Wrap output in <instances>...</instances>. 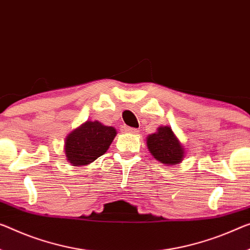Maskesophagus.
I'll return each mask as SVG.
<instances>
[{
  "mask_svg": "<svg viewBox=\"0 0 250 250\" xmlns=\"http://www.w3.org/2000/svg\"><path fill=\"white\" fill-rule=\"evenodd\" d=\"M123 129L125 130V132L127 133H132V134H137L138 133V129L137 128H133V127H128V126H124Z\"/></svg>",
  "mask_w": 250,
  "mask_h": 250,
  "instance_id": "1",
  "label": "esophagus"
}]
</instances>
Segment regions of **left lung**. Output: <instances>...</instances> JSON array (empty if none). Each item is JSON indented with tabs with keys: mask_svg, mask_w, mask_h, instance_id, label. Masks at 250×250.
Returning <instances> with one entry per match:
<instances>
[{
	"mask_svg": "<svg viewBox=\"0 0 250 250\" xmlns=\"http://www.w3.org/2000/svg\"><path fill=\"white\" fill-rule=\"evenodd\" d=\"M147 148L161 163L174 165L183 157V147L168 126H162L147 137Z\"/></svg>",
	"mask_w": 250,
	"mask_h": 250,
	"instance_id": "1",
	"label": "left lung"
}]
</instances>
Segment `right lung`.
I'll return each instance as SVG.
<instances>
[{
  "mask_svg": "<svg viewBox=\"0 0 250 250\" xmlns=\"http://www.w3.org/2000/svg\"><path fill=\"white\" fill-rule=\"evenodd\" d=\"M115 136L114 127L97 121L86 122L67 137L64 143L67 161L74 167L91 163L108 149Z\"/></svg>",
  "mask_w": 250,
  "mask_h": 250,
  "instance_id": "obj_1",
  "label": "right lung"
}]
</instances>
